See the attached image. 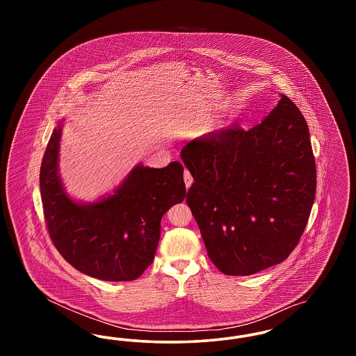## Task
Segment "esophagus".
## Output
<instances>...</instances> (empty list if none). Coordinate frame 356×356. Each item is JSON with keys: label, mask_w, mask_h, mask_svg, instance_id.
Returning <instances> with one entry per match:
<instances>
[{"label": "esophagus", "mask_w": 356, "mask_h": 356, "mask_svg": "<svg viewBox=\"0 0 356 356\" xmlns=\"http://www.w3.org/2000/svg\"><path fill=\"white\" fill-rule=\"evenodd\" d=\"M184 183H186V188H189V186H192V183H193V177H192L191 172L188 170H184Z\"/></svg>", "instance_id": "obj_1"}]
</instances>
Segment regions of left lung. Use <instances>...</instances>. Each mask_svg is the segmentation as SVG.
Wrapping results in <instances>:
<instances>
[{
	"label": "left lung",
	"instance_id": "8db88e82",
	"mask_svg": "<svg viewBox=\"0 0 356 356\" xmlns=\"http://www.w3.org/2000/svg\"><path fill=\"white\" fill-rule=\"evenodd\" d=\"M181 159L195 180L186 203L218 270L248 276L287 259L316 192L308 125L287 96L248 131L236 124L189 141Z\"/></svg>",
	"mask_w": 356,
	"mask_h": 356
}]
</instances>
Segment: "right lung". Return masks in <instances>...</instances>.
Listing matches in <instances>:
<instances>
[{"instance_id": "1", "label": "right lung", "mask_w": 356, "mask_h": 356, "mask_svg": "<svg viewBox=\"0 0 356 356\" xmlns=\"http://www.w3.org/2000/svg\"><path fill=\"white\" fill-rule=\"evenodd\" d=\"M61 124L54 128L40 170V189L49 236L77 271L106 282H131L152 264L160 222L186 197L184 168L136 165L113 195L95 203L70 199L58 175Z\"/></svg>"}]
</instances>
